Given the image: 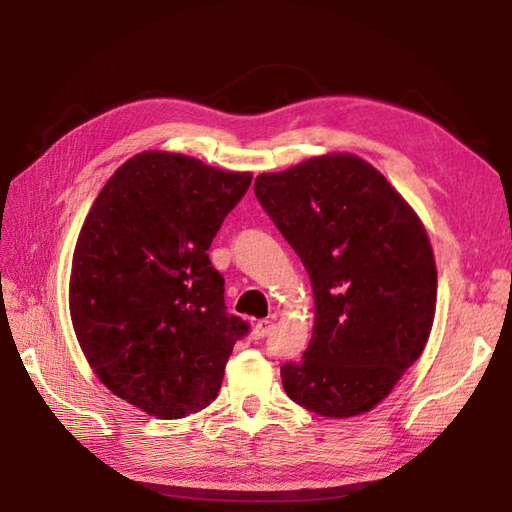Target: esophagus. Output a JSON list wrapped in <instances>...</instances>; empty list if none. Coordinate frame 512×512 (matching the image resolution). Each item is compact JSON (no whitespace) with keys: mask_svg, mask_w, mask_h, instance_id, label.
Instances as JSON below:
<instances>
[{"mask_svg":"<svg viewBox=\"0 0 512 512\" xmlns=\"http://www.w3.org/2000/svg\"><path fill=\"white\" fill-rule=\"evenodd\" d=\"M270 330H273V321H268V319L257 321V323L253 325V339H255V341L266 339V336L270 334Z\"/></svg>","mask_w":512,"mask_h":512,"instance_id":"obj_1","label":"esophagus"}]
</instances>
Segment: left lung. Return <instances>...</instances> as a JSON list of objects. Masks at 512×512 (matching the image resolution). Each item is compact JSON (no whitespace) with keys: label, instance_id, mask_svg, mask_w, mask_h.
Returning a JSON list of instances; mask_svg holds the SVG:
<instances>
[{"label":"left lung","instance_id":"1","mask_svg":"<svg viewBox=\"0 0 512 512\" xmlns=\"http://www.w3.org/2000/svg\"><path fill=\"white\" fill-rule=\"evenodd\" d=\"M255 195L306 266L314 328L286 394L325 418L376 407L418 361L436 314L427 231L383 173L330 154L262 173Z\"/></svg>","mask_w":512,"mask_h":512}]
</instances>
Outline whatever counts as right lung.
I'll return each mask as SVG.
<instances>
[{"label": "right lung", "instance_id": "1", "mask_svg": "<svg viewBox=\"0 0 512 512\" xmlns=\"http://www.w3.org/2000/svg\"><path fill=\"white\" fill-rule=\"evenodd\" d=\"M253 176L143 151L107 180L76 239L70 314L101 383L160 420L209 407L250 325L209 253Z\"/></svg>", "mask_w": 512, "mask_h": 512}]
</instances>
